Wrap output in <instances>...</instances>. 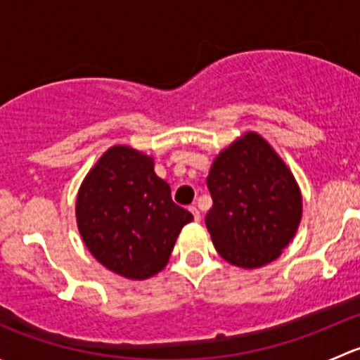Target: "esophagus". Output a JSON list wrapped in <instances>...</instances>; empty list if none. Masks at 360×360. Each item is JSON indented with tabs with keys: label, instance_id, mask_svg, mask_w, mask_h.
Segmentation results:
<instances>
[{
	"label": "esophagus",
	"instance_id": "esophagus-1",
	"mask_svg": "<svg viewBox=\"0 0 360 360\" xmlns=\"http://www.w3.org/2000/svg\"><path fill=\"white\" fill-rule=\"evenodd\" d=\"M190 212L193 214V219L198 223V221H200V210H198L195 205H191V207H190Z\"/></svg>",
	"mask_w": 360,
	"mask_h": 360
}]
</instances>
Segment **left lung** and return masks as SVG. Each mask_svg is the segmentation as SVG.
Instances as JSON below:
<instances>
[{
    "mask_svg": "<svg viewBox=\"0 0 360 360\" xmlns=\"http://www.w3.org/2000/svg\"><path fill=\"white\" fill-rule=\"evenodd\" d=\"M205 216L212 244L233 266L271 263L300 226L303 197L288 163L257 132H245L214 158Z\"/></svg>",
    "mask_w": 360,
    "mask_h": 360,
    "instance_id": "obj_1",
    "label": "left lung"
}]
</instances>
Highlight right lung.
Segmentation results:
<instances>
[{
	"mask_svg": "<svg viewBox=\"0 0 360 360\" xmlns=\"http://www.w3.org/2000/svg\"><path fill=\"white\" fill-rule=\"evenodd\" d=\"M193 216L176 205L155 160L116 144L89 170L76 195L83 244L112 274L146 281L169 263L184 224Z\"/></svg>",
	"mask_w": 360,
	"mask_h": 360,
	"instance_id": "obj_1",
	"label": "right lung"
}]
</instances>
